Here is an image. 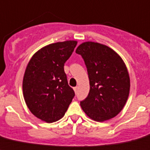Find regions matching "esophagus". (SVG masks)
Listing matches in <instances>:
<instances>
[{
    "label": "esophagus",
    "instance_id": "34e87169",
    "mask_svg": "<svg viewBox=\"0 0 150 150\" xmlns=\"http://www.w3.org/2000/svg\"><path fill=\"white\" fill-rule=\"evenodd\" d=\"M74 92H75V93H77V91H78V87L77 86H76V87H74Z\"/></svg>",
    "mask_w": 150,
    "mask_h": 150
}]
</instances>
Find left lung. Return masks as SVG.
Listing matches in <instances>:
<instances>
[{
    "label": "left lung",
    "instance_id": "8db88e82",
    "mask_svg": "<svg viewBox=\"0 0 150 150\" xmlns=\"http://www.w3.org/2000/svg\"><path fill=\"white\" fill-rule=\"evenodd\" d=\"M87 68L90 89L80 102L82 109L96 121L115 117L123 109L130 92V77L125 62L105 45L86 42L77 47Z\"/></svg>",
    "mask_w": 150,
    "mask_h": 150
}]
</instances>
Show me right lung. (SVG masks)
<instances>
[{
	"label": "right lung",
	"mask_w": 150,
	"mask_h": 150,
	"mask_svg": "<svg viewBox=\"0 0 150 150\" xmlns=\"http://www.w3.org/2000/svg\"><path fill=\"white\" fill-rule=\"evenodd\" d=\"M76 44V41H65L48 45L38 50L26 67L24 99L30 112L47 123L63 117L75 96L64 66Z\"/></svg>",
	"instance_id": "right-lung-1"
}]
</instances>
